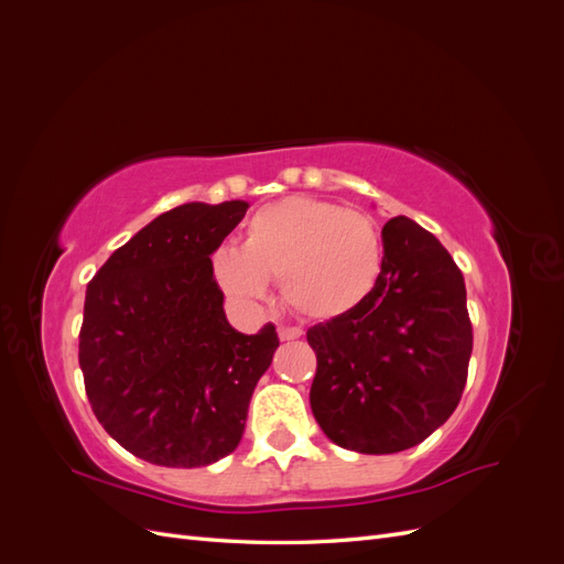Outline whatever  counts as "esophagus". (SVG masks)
Here are the masks:
<instances>
[{"label":"esophagus","mask_w":564,"mask_h":564,"mask_svg":"<svg viewBox=\"0 0 564 564\" xmlns=\"http://www.w3.org/2000/svg\"><path fill=\"white\" fill-rule=\"evenodd\" d=\"M278 334H280L282 340H294V338H301V336H303V329H301V327H284V324H280Z\"/></svg>","instance_id":"1"}]
</instances>
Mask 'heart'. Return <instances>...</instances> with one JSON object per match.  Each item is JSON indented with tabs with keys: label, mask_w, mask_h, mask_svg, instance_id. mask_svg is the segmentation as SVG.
Listing matches in <instances>:
<instances>
[{
	"label": "heart",
	"mask_w": 564,
	"mask_h": 564,
	"mask_svg": "<svg viewBox=\"0 0 564 564\" xmlns=\"http://www.w3.org/2000/svg\"><path fill=\"white\" fill-rule=\"evenodd\" d=\"M383 245L373 220L315 197H286L256 212L245 226V247L220 245L212 275L240 303L261 301L270 278L282 299L311 319L355 311L377 286Z\"/></svg>",
	"instance_id": "b5f03b06"
}]
</instances>
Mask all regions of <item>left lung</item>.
<instances>
[{
	"instance_id": "obj_1",
	"label": "left lung",
	"mask_w": 564,
	"mask_h": 564,
	"mask_svg": "<svg viewBox=\"0 0 564 564\" xmlns=\"http://www.w3.org/2000/svg\"><path fill=\"white\" fill-rule=\"evenodd\" d=\"M305 336L317 355L311 406L324 435L360 454L409 449L454 414L468 379L464 275L435 235L395 216L383 226L371 294Z\"/></svg>"
}]
</instances>
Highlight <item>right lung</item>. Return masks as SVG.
<instances>
[{"mask_svg":"<svg viewBox=\"0 0 564 564\" xmlns=\"http://www.w3.org/2000/svg\"><path fill=\"white\" fill-rule=\"evenodd\" d=\"M249 209L187 202L119 247L87 286L79 367L98 423L127 452L199 468L240 445L253 388L272 362L275 324L240 334L209 256Z\"/></svg>","mask_w":564,"mask_h":564,"instance_id":"add662e5","label":"right lung"}]
</instances>
